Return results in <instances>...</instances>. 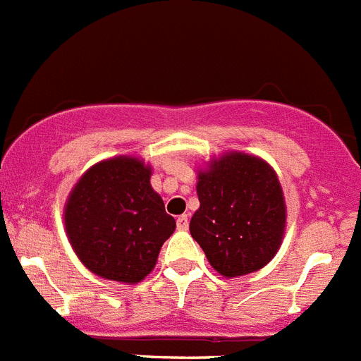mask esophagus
Instances as JSON below:
<instances>
[{"label": "esophagus", "instance_id": "34e87169", "mask_svg": "<svg viewBox=\"0 0 361 361\" xmlns=\"http://www.w3.org/2000/svg\"><path fill=\"white\" fill-rule=\"evenodd\" d=\"M177 228L183 229V231H184V229H188V215H180V216H178V219H177Z\"/></svg>", "mask_w": 361, "mask_h": 361}]
</instances>
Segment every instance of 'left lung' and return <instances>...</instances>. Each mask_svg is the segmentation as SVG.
Listing matches in <instances>:
<instances>
[{
  "instance_id": "8db88e82",
  "label": "left lung",
  "mask_w": 361,
  "mask_h": 361,
  "mask_svg": "<svg viewBox=\"0 0 361 361\" xmlns=\"http://www.w3.org/2000/svg\"><path fill=\"white\" fill-rule=\"evenodd\" d=\"M197 195L200 208L191 216V237L220 275H247L275 257L286 228V204L267 162L228 153L200 171Z\"/></svg>"
}]
</instances>
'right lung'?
Returning a JSON list of instances; mask_svg holds the SVG:
<instances>
[{
  "label": "right lung",
  "mask_w": 361,
  "mask_h": 361,
  "mask_svg": "<svg viewBox=\"0 0 361 361\" xmlns=\"http://www.w3.org/2000/svg\"><path fill=\"white\" fill-rule=\"evenodd\" d=\"M152 168L133 157L99 162L72 190L65 208L70 244L92 273L141 282L155 267L175 219L149 184Z\"/></svg>",
  "instance_id": "add662e5"
}]
</instances>
